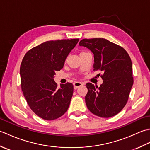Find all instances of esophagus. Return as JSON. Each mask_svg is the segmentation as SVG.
I'll return each mask as SVG.
<instances>
[{"instance_id":"obj_1","label":"esophagus","mask_w":150,"mask_h":150,"mask_svg":"<svg viewBox=\"0 0 150 150\" xmlns=\"http://www.w3.org/2000/svg\"><path fill=\"white\" fill-rule=\"evenodd\" d=\"M83 85H84V84L82 83V82H75L74 83H73V86H74L75 90L79 88V87L82 86Z\"/></svg>"}]
</instances>
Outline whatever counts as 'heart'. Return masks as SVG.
<instances>
[{
    "label": "heart",
    "instance_id": "obj_1",
    "mask_svg": "<svg viewBox=\"0 0 150 150\" xmlns=\"http://www.w3.org/2000/svg\"><path fill=\"white\" fill-rule=\"evenodd\" d=\"M83 52H81L80 53H83Z\"/></svg>",
    "mask_w": 150,
    "mask_h": 150
}]
</instances>
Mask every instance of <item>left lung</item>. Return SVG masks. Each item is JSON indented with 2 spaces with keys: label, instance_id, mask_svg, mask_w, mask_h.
Instances as JSON below:
<instances>
[{
  "label": "left lung",
  "instance_id": "left-lung-1",
  "mask_svg": "<svg viewBox=\"0 0 150 150\" xmlns=\"http://www.w3.org/2000/svg\"><path fill=\"white\" fill-rule=\"evenodd\" d=\"M79 45L93 53V71L103 73L98 74L103 80L100 87L90 82L86 84L88 110L100 117L115 116L126 106L133 84L130 57L122 47L103 38L84 39Z\"/></svg>",
  "mask_w": 150,
  "mask_h": 150
}]
</instances>
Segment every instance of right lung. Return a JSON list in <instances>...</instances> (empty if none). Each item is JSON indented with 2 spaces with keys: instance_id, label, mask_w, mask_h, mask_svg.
<instances>
[{
  "instance_id": "right-lung-1",
  "label": "right lung",
  "mask_w": 150,
  "mask_h": 150,
  "mask_svg": "<svg viewBox=\"0 0 150 150\" xmlns=\"http://www.w3.org/2000/svg\"><path fill=\"white\" fill-rule=\"evenodd\" d=\"M79 39L47 41L30 50L22 60L21 89L28 106L47 120L58 119L68 110L73 86L67 82L57 87L53 76L60 71Z\"/></svg>"
}]
</instances>
